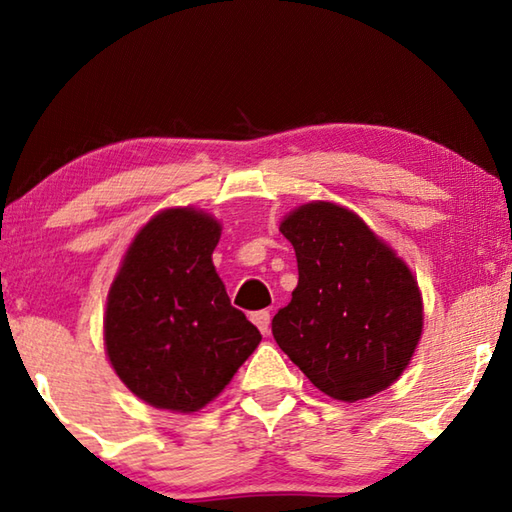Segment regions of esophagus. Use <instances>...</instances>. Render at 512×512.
Returning <instances> with one entry per match:
<instances>
[{
    "label": "esophagus",
    "instance_id": "34e87169",
    "mask_svg": "<svg viewBox=\"0 0 512 512\" xmlns=\"http://www.w3.org/2000/svg\"><path fill=\"white\" fill-rule=\"evenodd\" d=\"M250 320L259 327V332L262 334H268V329H271V311H255V314H250Z\"/></svg>",
    "mask_w": 512,
    "mask_h": 512
}]
</instances>
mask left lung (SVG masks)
Instances as JSON below:
<instances>
[{
	"instance_id": "8db88e82",
	"label": "left lung",
	"mask_w": 512,
	"mask_h": 512,
	"mask_svg": "<svg viewBox=\"0 0 512 512\" xmlns=\"http://www.w3.org/2000/svg\"><path fill=\"white\" fill-rule=\"evenodd\" d=\"M298 287L273 318L284 354L325 395L357 402L402 375L422 334V298L400 257L357 214L309 203L280 225Z\"/></svg>"
}]
</instances>
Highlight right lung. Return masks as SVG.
<instances>
[{"label":"right lung","mask_w":512,"mask_h":512,"mask_svg":"<svg viewBox=\"0 0 512 512\" xmlns=\"http://www.w3.org/2000/svg\"><path fill=\"white\" fill-rule=\"evenodd\" d=\"M219 237L221 225L192 207L153 216L108 293V359L158 409H203L262 341L214 271Z\"/></svg>","instance_id":"obj_1"}]
</instances>
